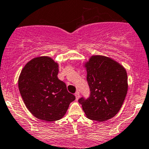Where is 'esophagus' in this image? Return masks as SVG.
<instances>
[{"label":"esophagus","mask_w":149,"mask_h":149,"mask_svg":"<svg viewBox=\"0 0 149 149\" xmlns=\"http://www.w3.org/2000/svg\"><path fill=\"white\" fill-rule=\"evenodd\" d=\"M75 96H76V100H78L79 99V98H80V93H79V92H76V93H75Z\"/></svg>","instance_id":"1"}]
</instances>
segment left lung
<instances>
[{
	"instance_id": "obj_1",
	"label": "left lung",
	"mask_w": 149,
	"mask_h": 149,
	"mask_svg": "<svg viewBox=\"0 0 149 149\" xmlns=\"http://www.w3.org/2000/svg\"><path fill=\"white\" fill-rule=\"evenodd\" d=\"M90 96L79 102L89 119L104 121L119 111L128 91L126 70L110 58L93 56L86 63Z\"/></svg>"
}]
</instances>
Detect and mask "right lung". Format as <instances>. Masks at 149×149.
Returning a JSON list of instances; mask_svg holds the SVG:
<instances>
[{"label":"right lung","mask_w":149,"mask_h":149,"mask_svg":"<svg viewBox=\"0 0 149 149\" xmlns=\"http://www.w3.org/2000/svg\"><path fill=\"white\" fill-rule=\"evenodd\" d=\"M58 65L48 56L37 57L26 63L18 79L22 98L29 111L46 121L63 118L76 99L58 79Z\"/></svg>","instance_id":"add662e5"}]
</instances>
